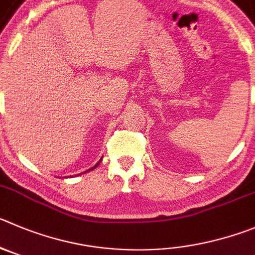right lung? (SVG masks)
<instances>
[{"mask_svg": "<svg viewBox=\"0 0 255 255\" xmlns=\"http://www.w3.org/2000/svg\"><path fill=\"white\" fill-rule=\"evenodd\" d=\"M101 161H102V158H101V160H99V161H98V162L95 163V165H94V166H93V167H90V168H89V170H87V171H85V172H89V171H92V170H94V168H97V166H98V165H99V163H101ZM68 177H69V176H68Z\"/></svg>", "mask_w": 255, "mask_h": 255, "instance_id": "obj_1", "label": "right lung"}]
</instances>
